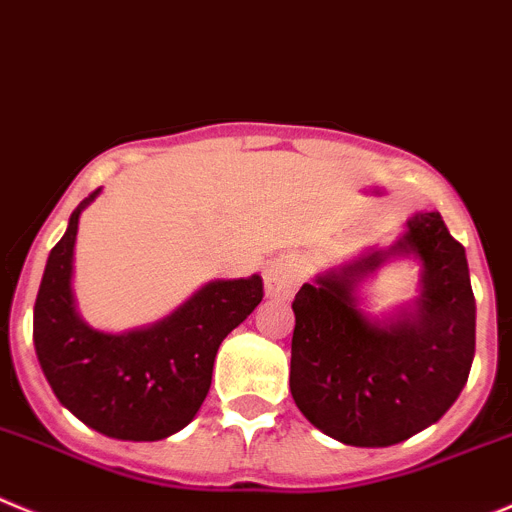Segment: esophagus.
I'll use <instances>...</instances> for the list:
<instances>
[{
	"label": "esophagus",
	"instance_id": "obj_1",
	"mask_svg": "<svg viewBox=\"0 0 512 512\" xmlns=\"http://www.w3.org/2000/svg\"><path fill=\"white\" fill-rule=\"evenodd\" d=\"M303 272H300L298 260L293 257H275L270 265L265 267V293L267 298L285 300L295 293Z\"/></svg>",
	"mask_w": 512,
	"mask_h": 512
}]
</instances>
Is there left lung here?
I'll list each match as a JSON object with an SVG mask.
<instances>
[{
	"label": "left lung",
	"instance_id": "left-lung-1",
	"mask_svg": "<svg viewBox=\"0 0 512 512\" xmlns=\"http://www.w3.org/2000/svg\"><path fill=\"white\" fill-rule=\"evenodd\" d=\"M389 259L420 265V295L386 314L360 285ZM290 394L303 417L353 447H389L432 427L475 358V295L465 247L439 212H417L391 247L318 272L293 300Z\"/></svg>",
	"mask_w": 512,
	"mask_h": 512
}]
</instances>
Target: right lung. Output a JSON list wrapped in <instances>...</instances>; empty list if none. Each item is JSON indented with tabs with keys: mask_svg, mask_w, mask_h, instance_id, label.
Segmentation results:
<instances>
[{
	"mask_svg": "<svg viewBox=\"0 0 512 512\" xmlns=\"http://www.w3.org/2000/svg\"><path fill=\"white\" fill-rule=\"evenodd\" d=\"M78 204L52 247L35 300V351L65 409L95 432L126 442H156L197 417L212 384L219 343L260 305L262 278L209 280L174 313L148 326L108 333L75 305L73 260Z\"/></svg>",
	"mask_w": 512,
	"mask_h": 512,
	"instance_id": "right-lung-1",
	"label": "right lung"
}]
</instances>
